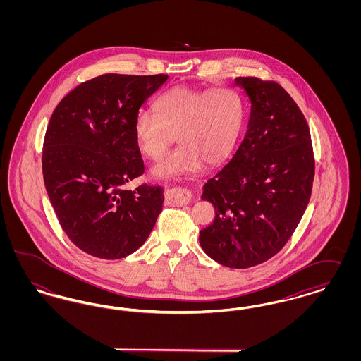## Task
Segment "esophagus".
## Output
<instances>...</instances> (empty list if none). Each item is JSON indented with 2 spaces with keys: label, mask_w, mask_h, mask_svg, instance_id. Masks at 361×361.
<instances>
[{
  "label": "esophagus",
  "mask_w": 361,
  "mask_h": 361,
  "mask_svg": "<svg viewBox=\"0 0 361 361\" xmlns=\"http://www.w3.org/2000/svg\"><path fill=\"white\" fill-rule=\"evenodd\" d=\"M166 196L176 206H185L193 200V196L189 193L188 190H184V189H168Z\"/></svg>",
  "instance_id": "34e87169"
}]
</instances>
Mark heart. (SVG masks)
<instances>
[{
    "label": "heart",
    "instance_id": "obj_1",
    "mask_svg": "<svg viewBox=\"0 0 361 361\" xmlns=\"http://www.w3.org/2000/svg\"><path fill=\"white\" fill-rule=\"evenodd\" d=\"M154 112L140 109L135 137L142 153L159 159L176 140L178 147L165 157L154 173L173 177L197 172L203 162L212 166L230 153L242 123L238 94L226 87L195 89L176 86L162 93Z\"/></svg>",
    "mask_w": 361,
    "mask_h": 361
}]
</instances>
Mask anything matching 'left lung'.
<instances>
[{
  "mask_svg": "<svg viewBox=\"0 0 361 361\" xmlns=\"http://www.w3.org/2000/svg\"><path fill=\"white\" fill-rule=\"evenodd\" d=\"M234 84L250 100V118L234 157L204 185L202 199L215 207V219L199 240L221 265L245 269L291 238L309 204L315 162L309 124L284 87L257 77Z\"/></svg>",
  "mask_w": 361,
  "mask_h": 361,
  "instance_id": "1",
  "label": "left lung"
}]
</instances>
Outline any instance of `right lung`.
<instances>
[{
    "label": "right lung",
    "mask_w": 361,
    "mask_h": 361,
    "mask_svg": "<svg viewBox=\"0 0 361 361\" xmlns=\"http://www.w3.org/2000/svg\"><path fill=\"white\" fill-rule=\"evenodd\" d=\"M166 74H103L74 87L52 112L42 169L62 230L93 257L137 250L162 211L161 187L128 183L145 172L135 137L139 108Z\"/></svg>",
    "instance_id": "1"
}]
</instances>
